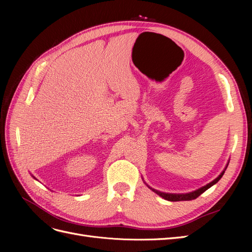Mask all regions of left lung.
<instances>
[{"label":"left lung","instance_id":"left-lung-1","mask_svg":"<svg viewBox=\"0 0 252 252\" xmlns=\"http://www.w3.org/2000/svg\"><path fill=\"white\" fill-rule=\"evenodd\" d=\"M223 174H224V171H223L222 173H220L215 181H212L211 183H209L208 185H206V186H204V187H202V188H200V189H197V190H195V191H193V192L185 193V194L164 193V192H161V191H158V190L152 189V188H150V187H149V188L152 190V191H155V192H156V193H158L159 196L164 197V199H165V200H167V201H171V202H179V201H191V200L196 199V197H199L203 192H205V191H206V190L209 189L211 186L215 185L216 183H218V182L220 180V178L223 177Z\"/></svg>","mask_w":252,"mask_h":252}]
</instances>
